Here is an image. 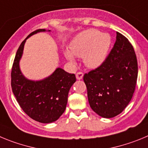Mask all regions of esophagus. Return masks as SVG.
<instances>
[{"instance_id":"1","label":"esophagus","mask_w":148,"mask_h":148,"mask_svg":"<svg viewBox=\"0 0 148 148\" xmlns=\"http://www.w3.org/2000/svg\"><path fill=\"white\" fill-rule=\"evenodd\" d=\"M76 77H77V79H81L82 77H83V73L80 72V71L77 72V74H76Z\"/></svg>"}]
</instances>
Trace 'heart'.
<instances>
[{
  "mask_svg": "<svg viewBox=\"0 0 148 148\" xmlns=\"http://www.w3.org/2000/svg\"><path fill=\"white\" fill-rule=\"evenodd\" d=\"M111 46V38L96 29H88L77 34L70 43V50L64 52L69 61L74 62V56L83 58L84 63L95 69L105 61Z\"/></svg>",
  "mask_w": 148,
  "mask_h": 148,
  "instance_id": "b5f03b06",
  "label": "heart"
}]
</instances>
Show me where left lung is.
<instances>
[{
    "label": "left lung",
    "instance_id": "1",
    "mask_svg": "<svg viewBox=\"0 0 148 148\" xmlns=\"http://www.w3.org/2000/svg\"><path fill=\"white\" fill-rule=\"evenodd\" d=\"M137 76L134 47L127 38L116 32L114 47L105 61L83 76L91 109L105 118L121 114L132 99Z\"/></svg>",
    "mask_w": 148,
    "mask_h": 148
}]
</instances>
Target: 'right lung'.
<instances>
[{"label": "right lung", "instance_id": "add662e5", "mask_svg": "<svg viewBox=\"0 0 148 148\" xmlns=\"http://www.w3.org/2000/svg\"><path fill=\"white\" fill-rule=\"evenodd\" d=\"M45 31L43 29H37L21 42L12 68L11 86L20 107L30 118L42 123H50L64 113L69 91L75 82L76 77L60 68L46 79L36 82L26 79L21 74L19 60L26 39L37 32Z\"/></svg>", "mask_w": 148, "mask_h": 148}]
</instances>
